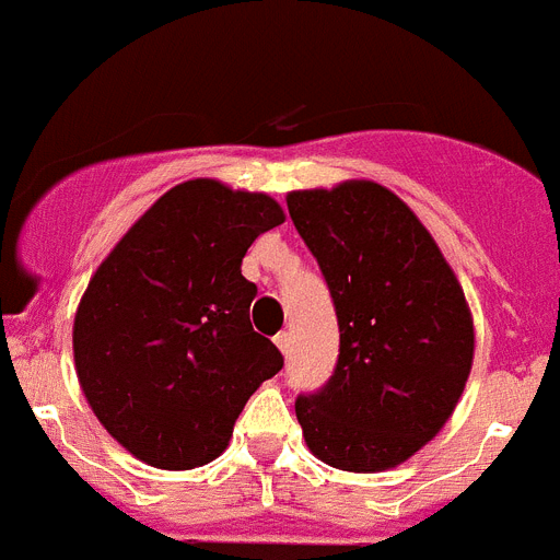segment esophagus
Masks as SVG:
<instances>
[{"label":"esophagus","mask_w":560,"mask_h":560,"mask_svg":"<svg viewBox=\"0 0 560 560\" xmlns=\"http://www.w3.org/2000/svg\"><path fill=\"white\" fill-rule=\"evenodd\" d=\"M276 347H279L281 349V352H290V335H287V332H279V335H276Z\"/></svg>","instance_id":"34e87169"}]
</instances>
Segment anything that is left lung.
<instances>
[{
  "instance_id": "8db88e82",
  "label": "left lung",
  "mask_w": 560,
  "mask_h": 560,
  "mask_svg": "<svg viewBox=\"0 0 560 560\" xmlns=\"http://www.w3.org/2000/svg\"><path fill=\"white\" fill-rule=\"evenodd\" d=\"M338 315V363L299 395L304 440L332 468H395L445 425L474 363V320L459 281L415 211L352 179L287 194Z\"/></svg>"
}]
</instances>
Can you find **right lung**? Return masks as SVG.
<instances>
[{"label": "right lung", "instance_id": "right-lung-1", "mask_svg": "<svg viewBox=\"0 0 560 560\" xmlns=\"http://www.w3.org/2000/svg\"><path fill=\"white\" fill-rule=\"evenodd\" d=\"M284 222L267 194L188 179L154 202L95 270L72 327L78 383L145 465L188 470L228 448L245 402L284 358L253 332L242 259Z\"/></svg>", "mask_w": 560, "mask_h": 560}]
</instances>
